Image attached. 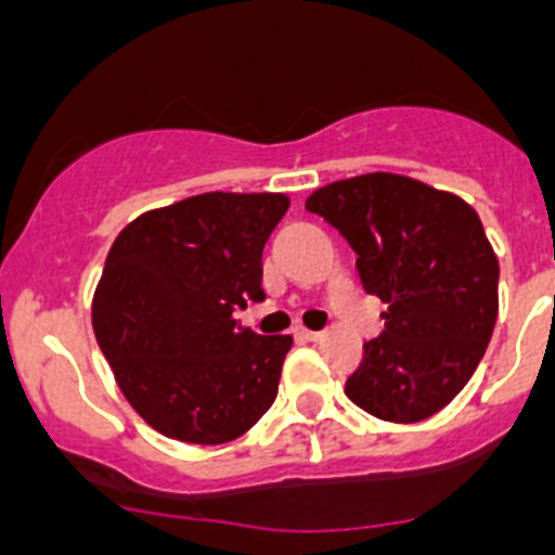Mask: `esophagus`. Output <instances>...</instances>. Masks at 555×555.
I'll list each match as a JSON object with an SVG mask.
<instances>
[{"label": "esophagus", "mask_w": 555, "mask_h": 555, "mask_svg": "<svg viewBox=\"0 0 555 555\" xmlns=\"http://www.w3.org/2000/svg\"><path fill=\"white\" fill-rule=\"evenodd\" d=\"M298 336H301V339H307V341L323 339V334H320V331H309V328H298Z\"/></svg>", "instance_id": "1"}]
</instances>
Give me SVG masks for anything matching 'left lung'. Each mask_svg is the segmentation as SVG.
<instances>
[{"label":"left lung","mask_w":555,"mask_h":555,"mask_svg":"<svg viewBox=\"0 0 555 555\" xmlns=\"http://www.w3.org/2000/svg\"><path fill=\"white\" fill-rule=\"evenodd\" d=\"M356 251L386 328L364 341L345 395L383 422L447 408L488 350L499 318V260L468 202L388 172L336 180L307 199Z\"/></svg>","instance_id":"1"}]
</instances>
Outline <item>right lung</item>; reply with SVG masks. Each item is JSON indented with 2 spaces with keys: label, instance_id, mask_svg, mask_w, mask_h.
Listing matches in <instances>:
<instances>
[{
  "label": "right lung",
  "instance_id": "right-lung-1",
  "mask_svg": "<svg viewBox=\"0 0 555 555\" xmlns=\"http://www.w3.org/2000/svg\"><path fill=\"white\" fill-rule=\"evenodd\" d=\"M284 194H199L142 214L117 235L92 328L133 411L175 441H235L273 405L293 336L235 318L262 301V248Z\"/></svg>",
  "mask_w": 555,
  "mask_h": 555
}]
</instances>
